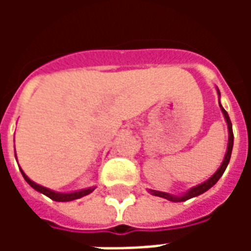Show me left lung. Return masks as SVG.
Here are the masks:
<instances>
[{"mask_svg":"<svg viewBox=\"0 0 251 251\" xmlns=\"http://www.w3.org/2000/svg\"><path fill=\"white\" fill-rule=\"evenodd\" d=\"M216 93H218V97H219V107L222 110V114L225 117V121H226L227 124V130H228V141H227V149H226V154H225V157H223V161L219 165V168L216 169V172L211 177L203 181V183H200V184L195 185L192 188H189L188 191H185L183 194L180 195H172L168 194V192H161V191H154V189H148V192L149 194H152L153 196H160V198H164V199L169 200V201H175V203H177V201H185V200L192 199L195 196H199V195L204 194L205 191H208L211 187H214V185L218 183V180L221 179L222 175L225 174V171H226L227 165L230 163V157H231V152H232V145H234V134H232V125H231V121H230V117L227 114V111L223 109V106L221 103V93H219V88L216 87Z\"/></svg>","mask_w":251,"mask_h":251,"instance_id":"left-lung-1","label":"left lung"}]
</instances>
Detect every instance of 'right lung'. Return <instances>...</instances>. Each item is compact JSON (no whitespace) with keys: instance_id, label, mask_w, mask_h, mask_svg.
I'll use <instances>...</instances> for the list:
<instances>
[{"instance_id":"obj_1","label":"right lung","mask_w":251,"mask_h":251,"mask_svg":"<svg viewBox=\"0 0 251 251\" xmlns=\"http://www.w3.org/2000/svg\"><path fill=\"white\" fill-rule=\"evenodd\" d=\"M17 157V156H16ZM17 160V158H16ZM20 171H21V174L24 176L25 181L28 183V184L32 187L33 189H36L37 192H40V194L46 195L48 196L50 199L55 200V201H71V200H75V199H80L83 196H86V195L91 194L95 187H88V188H83V189H77V191H70V192H57V191H53V189H50L44 187V185H40L35 183L33 180H30L25 172L21 169V167H19Z\"/></svg>"}]
</instances>
